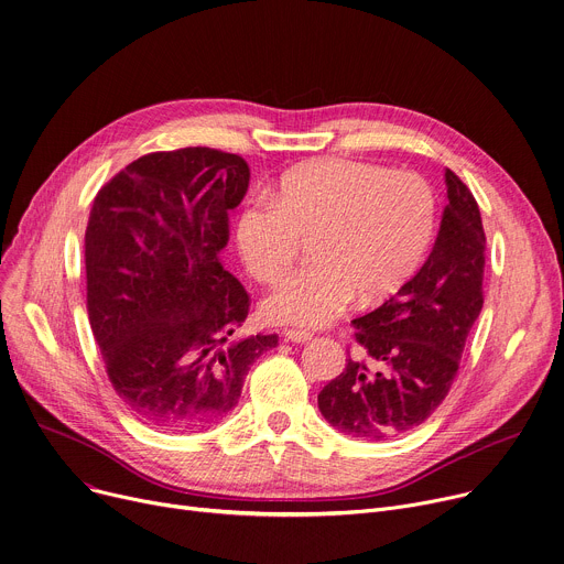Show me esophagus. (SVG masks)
<instances>
[{
  "instance_id": "34e87169",
  "label": "esophagus",
  "mask_w": 564,
  "mask_h": 564,
  "mask_svg": "<svg viewBox=\"0 0 564 564\" xmlns=\"http://www.w3.org/2000/svg\"><path fill=\"white\" fill-rule=\"evenodd\" d=\"M282 336H284V340H291V343H308L311 338H314V334L302 332V329H286Z\"/></svg>"
}]
</instances>
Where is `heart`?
I'll return each instance as SVG.
<instances>
[{"label":"heart","mask_w":564,"mask_h":564,"mask_svg":"<svg viewBox=\"0 0 564 564\" xmlns=\"http://www.w3.org/2000/svg\"><path fill=\"white\" fill-rule=\"evenodd\" d=\"M434 232L432 187L412 172L323 159L286 172L269 197L237 217V248L258 282L275 284L293 267L302 239L311 262L264 302L271 323L323 327L358 293H394L421 264Z\"/></svg>","instance_id":"1"}]
</instances>
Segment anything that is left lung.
Returning a JSON list of instances; mask_svg holds the SVG:
<instances>
[{
	"mask_svg": "<svg viewBox=\"0 0 564 564\" xmlns=\"http://www.w3.org/2000/svg\"><path fill=\"white\" fill-rule=\"evenodd\" d=\"M448 204L432 253L379 308L354 321L365 360H347L318 408L340 432L383 442L421 425L446 399L484 304L486 235L466 183L446 170Z\"/></svg>",
	"mask_w": 564,
	"mask_h": 564,
	"instance_id": "8db88e82",
	"label": "left lung"
}]
</instances>
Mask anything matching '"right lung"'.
I'll return each mask as SVG.
<instances>
[{"label":"right lung","instance_id":"right-lung-1","mask_svg":"<svg viewBox=\"0 0 564 564\" xmlns=\"http://www.w3.org/2000/svg\"><path fill=\"white\" fill-rule=\"evenodd\" d=\"M237 154L154 152L94 199L87 308L116 394L143 423L202 432L237 405L243 379L278 334L232 338L250 297L221 264L228 210L248 191Z\"/></svg>","mask_w":564,"mask_h":564}]
</instances>
